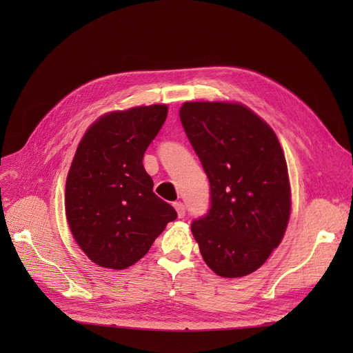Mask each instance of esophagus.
Returning <instances> with one entry per match:
<instances>
[{"mask_svg":"<svg viewBox=\"0 0 353 353\" xmlns=\"http://www.w3.org/2000/svg\"><path fill=\"white\" fill-rule=\"evenodd\" d=\"M174 208H175L176 213H178V218H184V216H185V206H184V203L175 201V203H174Z\"/></svg>","mask_w":353,"mask_h":353,"instance_id":"obj_1","label":"esophagus"}]
</instances>
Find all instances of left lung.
<instances>
[{
	"label": "left lung",
	"instance_id": "left-lung-1",
	"mask_svg": "<svg viewBox=\"0 0 353 353\" xmlns=\"http://www.w3.org/2000/svg\"><path fill=\"white\" fill-rule=\"evenodd\" d=\"M179 119L210 184V208L191 232L209 268L254 272L279 248L290 218V183L271 126L237 103L188 101Z\"/></svg>",
	"mask_w": 353,
	"mask_h": 353
}]
</instances>
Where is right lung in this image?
Masks as SVG:
<instances>
[{
    "label": "right lung",
    "mask_w": 353,
    "mask_h": 353,
    "mask_svg": "<svg viewBox=\"0 0 353 353\" xmlns=\"http://www.w3.org/2000/svg\"><path fill=\"white\" fill-rule=\"evenodd\" d=\"M166 114L165 104L104 114L74 153L66 218L79 248L103 268L134 265L176 219L175 209L153 193V179L143 166Z\"/></svg>",
    "instance_id": "obj_1"
}]
</instances>
